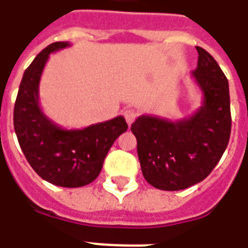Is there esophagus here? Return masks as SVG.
Masks as SVG:
<instances>
[{
    "label": "esophagus",
    "mask_w": 248,
    "mask_h": 248,
    "mask_svg": "<svg viewBox=\"0 0 248 248\" xmlns=\"http://www.w3.org/2000/svg\"><path fill=\"white\" fill-rule=\"evenodd\" d=\"M124 120H126V122H127L128 126H130V124H132L135 120H136V116H138V113H136L134 109H126L124 112Z\"/></svg>",
    "instance_id": "obj_1"
}]
</instances>
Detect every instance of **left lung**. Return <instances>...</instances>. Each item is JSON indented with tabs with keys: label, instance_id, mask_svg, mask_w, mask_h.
Segmentation results:
<instances>
[{
	"label": "left lung",
	"instance_id": "obj_1",
	"mask_svg": "<svg viewBox=\"0 0 248 248\" xmlns=\"http://www.w3.org/2000/svg\"><path fill=\"white\" fill-rule=\"evenodd\" d=\"M196 49L197 67L191 78L202 93L200 108L178 121L142 114L131 126L144 178L159 190H185L205 180L231 136L228 80L210 53Z\"/></svg>",
	"mask_w": 248,
	"mask_h": 248
}]
</instances>
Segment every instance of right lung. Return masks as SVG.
I'll use <instances>...</instances> for the list:
<instances>
[{
	"label": "right lung",
	"mask_w": 248,
	"mask_h": 248,
	"mask_svg": "<svg viewBox=\"0 0 248 248\" xmlns=\"http://www.w3.org/2000/svg\"><path fill=\"white\" fill-rule=\"evenodd\" d=\"M56 42L34 58L20 82L14 108V127L26 160L38 176L61 187H81L99 176L106 155L127 131L122 116L88 127L66 130L44 114L39 104V82L49 54L70 47Z\"/></svg>",
	"instance_id": "1"
}]
</instances>
